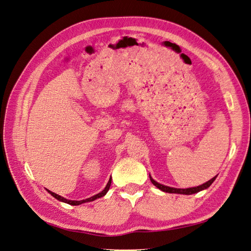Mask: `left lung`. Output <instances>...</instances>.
<instances>
[{
	"label": "left lung",
	"mask_w": 251,
	"mask_h": 251,
	"mask_svg": "<svg viewBox=\"0 0 251 251\" xmlns=\"http://www.w3.org/2000/svg\"><path fill=\"white\" fill-rule=\"evenodd\" d=\"M216 176H214V178H212L210 181L205 182L204 184L202 185H199L197 187H191V188H174V187H169V186H165L163 184H160V183H157L156 181H154L153 179L151 178L150 176V180L152 182V184L155 185L158 189H161V191L165 192V193H170V194H184V195H192V194H196L200 191H202V189H205L209 187L212 183L215 181Z\"/></svg>",
	"instance_id": "1"
}]
</instances>
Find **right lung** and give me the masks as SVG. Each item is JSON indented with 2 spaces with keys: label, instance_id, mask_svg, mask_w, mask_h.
I'll list each match as a JSON object with an SVG mask.
<instances>
[{
  "label": "right lung",
  "instance_id": "add662e5",
  "mask_svg": "<svg viewBox=\"0 0 251 251\" xmlns=\"http://www.w3.org/2000/svg\"><path fill=\"white\" fill-rule=\"evenodd\" d=\"M111 183H112V178L109 179V181H108V183H107V185L105 186V188L103 189V191H102L101 193L97 194V195H95V196L90 197V198H88V199L81 200V201H75V200H67L66 198H63L62 196H59V195L55 194V193H53V192H51V191H49V189H48V192L50 193L53 197H55V198H56V199H57V200H59V201H63V202H66V203L71 204V205H78V204H82V203H84V202H89V201H94L95 199L101 198V197L104 196V195L107 193V191H108V189H109V186H111Z\"/></svg>",
  "mask_w": 251,
  "mask_h": 251
}]
</instances>
